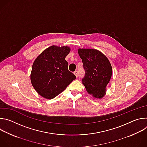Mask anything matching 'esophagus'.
I'll list each match as a JSON object with an SVG mask.
<instances>
[{"label": "esophagus", "mask_w": 147, "mask_h": 147, "mask_svg": "<svg viewBox=\"0 0 147 147\" xmlns=\"http://www.w3.org/2000/svg\"><path fill=\"white\" fill-rule=\"evenodd\" d=\"M74 74L76 77H77V76H78V71H75L74 72Z\"/></svg>", "instance_id": "34e87169"}]
</instances>
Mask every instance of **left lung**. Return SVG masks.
I'll return each mask as SVG.
<instances>
[{"label": "left lung", "mask_w": 147, "mask_h": 147, "mask_svg": "<svg viewBox=\"0 0 147 147\" xmlns=\"http://www.w3.org/2000/svg\"><path fill=\"white\" fill-rule=\"evenodd\" d=\"M83 63L85 76L82 82L87 91L93 97L102 98L112 77V66L107 56L93 49H78Z\"/></svg>", "instance_id": "obj_1"}]
</instances>
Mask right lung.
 Instances as JSON below:
<instances>
[{"label": "right lung", "instance_id": "add662e5", "mask_svg": "<svg viewBox=\"0 0 147 147\" xmlns=\"http://www.w3.org/2000/svg\"><path fill=\"white\" fill-rule=\"evenodd\" d=\"M70 51L67 46L53 45L44 50L34 61L31 81L40 96L53 99L76 79V76L68 70V63L65 60Z\"/></svg>", "mask_w": 147, "mask_h": 147}]
</instances>
